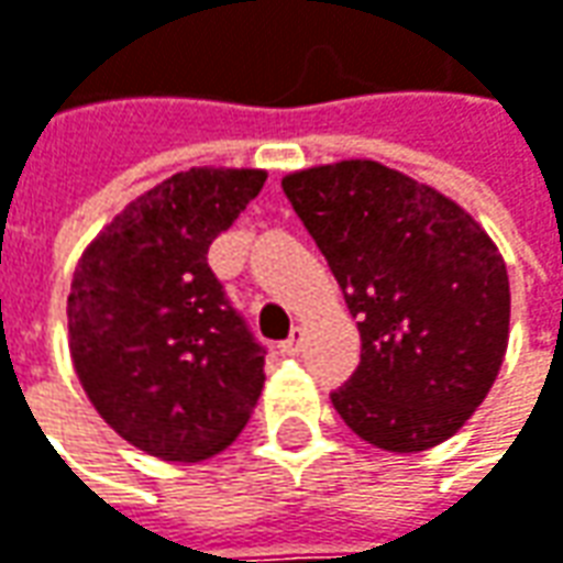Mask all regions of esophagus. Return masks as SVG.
I'll return each instance as SVG.
<instances>
[{"label": "esophagus", "mask_w": 563, "mask_h": 563, "mask_svg": "<svg viewBox=\"0 0 563 563\" xmlns=\"http://www.w3.org/2000/svg\"><path fill=\"white\" fill-rule=\"evenodd\" d=\"M300 351H303V329H294L291 338H288V341H282V354L297 357Z\"/></svg>", "instance_id": "esophagus-1"}]
</instances>
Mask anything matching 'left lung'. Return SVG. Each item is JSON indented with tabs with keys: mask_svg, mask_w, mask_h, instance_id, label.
Here are the masks:
<instances>
[{
	"mask_svg": "<svg viewBox=\"0 0 563 563\" xmlns=\"http://www.w3.org/2000/svg\"><path fill=\"white\" fill-rule=\"evenodd\" d=\"M357 319L360 366L332 404L363 442L417 454L486 400L510 335L508 266L464 206L373 159L282 178Z\"/></svg>",
	"mask_w": 563,
	"mask_h": 563,
	"instance_id": "left-lung-1",
	"label": "left lung"
}]
</instances>
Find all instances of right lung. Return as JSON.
I'll list each match as a JSON object with an SVG mask.
<instances>
[{
  "label": "right lung",
  "mask_w": 563,
  "mask_h": 563,
  "mask_svg": "<svg viewBox=\"0 0 563 563\" xmlns=\"http://www.w3.org/2000/svg\"><path fill=\"white\" fill-rule=\"evenodd\" d=\"M266 185L263 168L197 165L150 187L87 244L68 294V351L97 413L159 461H206L241 435L263 347L206 253Z\"/></svg>",
  "instance_id": "1"
}]
</instances>
